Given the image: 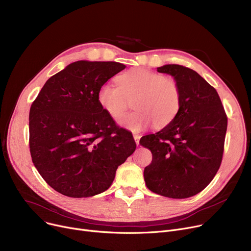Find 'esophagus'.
Segmentation results:
<instances>
[{"instance_id":"34e87169","label":"esophagus","mask_w":251,"mask_h":251,"mask_svg":"<svg viewBox=\"0 0 251 251\" xmlns=\"http://www.w3.org/2000/svg\"><path fill=\"white\" fill-rule=\"evenodd\" d=\"M133 137H134V140H135V142H136V144H137V146H138V144H139V139H140V135L139 134H134L133 135Z\"/></svg>"}]
</instances>
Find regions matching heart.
I'll return each mask as SVG.
<instances>
[{"instance_id": "b5f03b06", "label": "heart", "mask_w": 251, "mask_h": 251, "mask_svg": "<svg viewBox=\"0 0 251 251\" xmlns=\"http://www.w3.org/2000/svg\"><path fill=\"white\" fill-rule=\"evenodd\" d=\"M117 83L118 86L102 84L98 100L114 120L120 119L133 101L135 111L120 120V125L130 131L139 132L151 124L155 128L166 127L180 111V86L163 74L136 68L119 76Z\"/></svg>"}]
</instances>
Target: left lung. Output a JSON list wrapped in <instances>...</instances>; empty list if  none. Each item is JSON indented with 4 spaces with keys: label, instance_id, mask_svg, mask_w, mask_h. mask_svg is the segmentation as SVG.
Listing matches in <instances>:
<instances>
[{
    "label": "left lung",
    "instance_id": "8db88e82",
    "mask_svg": "<svg viewBox=\"0 0 251 251\" xmlns=\"http://www.w3.org/2000/svg\"><path fill=\"white\" fill-rule=\"evenodd\" d=\"M157 72L172 75L181 89V108L159 132L141 137L152 161L144 168L148 188L171 199L202 191L222 163L228 118L217 90L192 69L170 64Z\"/></svg>",
    "mask_w": 251,
    "mask_h": 251
}]
</instances>
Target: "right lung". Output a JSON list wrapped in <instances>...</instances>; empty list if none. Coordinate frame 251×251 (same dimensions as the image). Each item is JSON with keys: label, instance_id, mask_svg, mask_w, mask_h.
I'll list each match as a JSON object with an SVG mask.
<instances>
[{"label": "right lung", "instance_id": "1", "mask_svg": "<svg viewBox=\"0 0 251 251\" xmlns=\"http://www.w3.org/2000/svg\"><path fill=\"white\" fill-rule=\"evenodd\" d=\"M126 68L118 62L77 61L51 76L29 111L33 165L49 185L69 197L107 190L136 149L98 100L100 87Z\"/></svg>", "mask_w": 251, "mask_h": 251}]
</instances>
